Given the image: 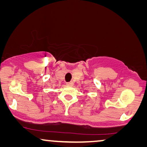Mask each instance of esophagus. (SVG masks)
I'll list each match as a JSON object with an SVG mask.
<instances>
[{
  "instance_id": "obj_1",
  "label": "esophagus",
  "mask_w": 147,
  "mask_h": 147,
  "mask_svg": "<svg viewBox=\"0 0 147 147\" xmlns=\"http://www.w3.org/2000/svg\"><path fill=\"white\" fill-rule=\"evenodd\" d=\"M74 84V83H73V82H72V81H71V82H67V85H68V86H73Z\"/></svg>"
}]
</instances>
